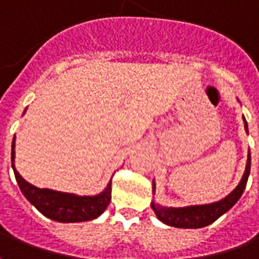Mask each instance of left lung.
<instances>
[{
  "mask_svg": "<svg viewBox=\"0 0 259 259\" xmlns=\"http://www.w3.org/2000/svg\"><path fill=\"white\" fill-rule=\"evenodd\" d=\"M244 127L245 132L248 133V124L244 117ZM249 169H251V154L248 153L247 158V167L244 172L243 178L240 181V184L231 193L219 202L214 203H207V205H195V206H186V207H165L158 203L151 202V207L154 210L155 216L161 220L162 223L178 227V229H200L209 226L213 222H216L220 216H223L226 211H229L236 205L237 200L241 198L247 181L249 177ZM155 189V184L153 182V192Z\"/></svg>",
  "mask_w": 259,
  "mask_h": 259,
  "instance_id": "8db88e82",
  "label": "left lung"
}]
</instances>
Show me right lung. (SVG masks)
Here are the masks:
<instances>
[{
  "label": "right lung",
  "instance_id": "right-lung-1",
  "mask_svg": "<svg viewBox=\"0 0 259 259\" xmlns=\"http://www.w3.org/2000/svg\"><path fill=\"white\" fill-rule=\"evenodd\" d=\"M14 160H15V137L12 140L11 161L21 192L41 214H45L46 218L52 219L54 222H60V223L88 222L101 216L111 202L112 182L108 184L104 192L95 196H78L75 193L59 192L48 188L40 189L23 180L15 169Z\"/></svg>",
  "mask_w": 259,
  "mask_h": 259
}]
</instances>
